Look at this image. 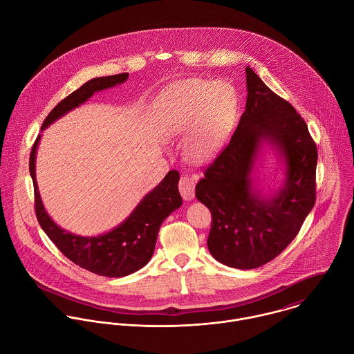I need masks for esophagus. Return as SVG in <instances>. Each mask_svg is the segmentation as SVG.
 Returning <instances> with one entry per match:
<instances>
[{
	"instance_id": "1",
	"label": "esophagus",
	"mask_w": 354,
	"mask_h": 354,
	"mask_svg": "<svg viewBox=\"0 0 354 354\" xmlns=\"http://www.w3.org/2000/svg\"><path fill=\"white\" fill-rule=\"evenodd\" d=\"M196 183H197V176H189V175H183L179 180V192L182 194V197L186 201H190L194 198V189H196Z\"/></svg>"
}]
</instances>
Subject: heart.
<instances>
[{"label": "heart", "mask_w": 354, "mask_h": 354, "mask_svg": "<svg viewBox=\"0 0 354 354\" xmlns=\"http://www.w3.org/2000/svg\"><path fill=\"white\" fill-rule=\"evenodd\" d=\"M168 134L187 133L185 150L198 164L214 160L230 140L239 112V95L228 82L190 79L165 97Z\"/></svg>", "instance_id": "obj_1"}]
</instances>
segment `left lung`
Here are the masks:
<instances>
[{"label": "left lung", "mask_w": 354, "mask_h": 354, "mask_svg": "<svg viewBox=\"0 0 354 354\" xmlns=\"http://www.w3.org/2000/svg\"><path fill=\"white\" fill-rule=\"evenodd\" d=\"M246 108L230 143L205 169L196 197L212 213L208 249L228 267L253 270L279 256L316 201L317 149L297 111L246 67ZM268 142L283 161L285 180L264 198L254 165Z\"/></svg>", "instance_id": "1"}]
</instances>
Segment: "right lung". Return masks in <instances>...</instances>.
Listing matches in <instances>:
<instances>
[{"label": "right lung", "mask_w": 354, "mask_h": 354, "mask_svg": "<svg viewBox=\"0 0 354 354\" xmlns=\"http://www.w3.org/2000/svg\"><path fill=\"white\" fill-rule=\"evenodd\" d=\"M129 73L94 77L82 84L45 119L42 129H48L57 119L86 102L94 93L122 84ZM41 134L37 137L30 154V175L34 183L37 218L59 250L76 266L108 278H122L145 267L153 256L161 223L174 211L180 208L182 197L178 190L179 172L172 169L149 192L130 216L113 230L97 235L82 236L59 227L45 211L35 178V158Z\"/></svg>", "instance_id": "obj_1"}]
</instances>
